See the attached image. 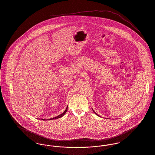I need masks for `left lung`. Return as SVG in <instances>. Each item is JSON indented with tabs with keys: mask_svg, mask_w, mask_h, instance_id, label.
I'll return each instance as SVG.
<instances>
[{
	"mask_svg": "<svg viewBox=\"0 0 155 155\" xmlns=\"http://www.w3.org/2000/svg\"><path fill=\"white\" fill-rule=\"evenodd\" d=\"M93 112H94V113H95V114H96V115H97V114H96V112H94V110H93ZM98 116H99V115H98Z\"/></svg>",
	"mask_w": 155,
	"mask_h": 155,
	"instance_id": "1",
	"label": "left lung"
}]
</instances>
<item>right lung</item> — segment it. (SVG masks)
<instances>
[{"label":"right lung","mask_w":155,"mask_h":155,"mask_svg":"<svg viewBox=\"0 0 155 155\" xmlns=\"http://www.w3.org/2000/svg\"><path fill=\"white\" fill-rule=\"evenodd\" d=\"M67 109H68V106L67 107V108H66V109L65 110V111L62 113V114H61V115H58V116H57V117H54V118H51V119H49V120H55V119H58V118H61V117H62L65 114H66V112H67ZM43 120H44V119H43Z\"/></svg>","instance_id":"right-lung-1"}]
</instances>
